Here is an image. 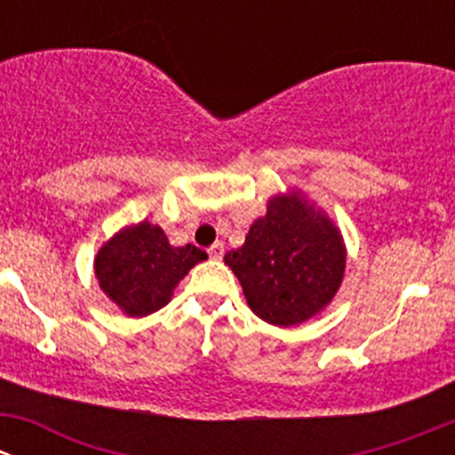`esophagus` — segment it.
<instances>
[{
	"label": "esophagus",
	"mask_w": 455,
	"mask_h": 455,
	"mask_svg": "<svg viewBox=\"0 0 455 455\" xmlns=\"http://www.w3.org/2000/svg\"><path fill=\"white\" fill-rule=\"evenodd\" d=\"M206 253H209L211 259H222V257H224V244H222V242H215V244L209 246V251H206Z\"/></svg>",
	"instance_id": "1"
}]
</instances>
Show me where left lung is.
<instances>
[{
    "label": "left lung",
    "instance_id": "1",
    "mask_svg": "<svg viewBox=\"0 0 455 455\" xmlns=\"http://www.w3.org/2000/svg\"><path fill=\"white\" fill-rule=\"evenodd\" d=\"M251 310L273 325H295L330 304L343 279L337 227L299 196H277L244 244L224 255Z\"/></svg>",
    "mask_w": 455,
    "mask_h": 455
}]
</instances>
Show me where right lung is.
Instances as JSON below:
<instances>
[{"mask_svg":"<svg viewBox=\"0 0 455 455\" xmlns=\"http://www.w3.org/2000/svg\"><path fill=\"white\" fill-rule=\"evenodd\" d=\"M204 259L206 253L198 246L173 249L163 228L140 222L123 228L99 251L94 273L118 308L145 316L167 306L176 283Z\"/></svg>","mask_w":455,"mask_h":455,"instance_id":"add662e5","label":"right lung"}]
</instances>
